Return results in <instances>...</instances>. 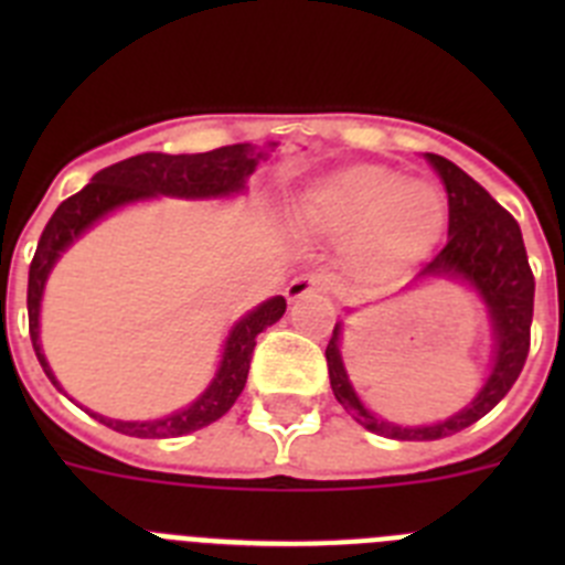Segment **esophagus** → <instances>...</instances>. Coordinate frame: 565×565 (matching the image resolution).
<instances>
[{
  "mask_svg": "<svg viewBox=\"0 0 565 565\" xmlns=\"http://www.w3.org/2000/svg\"><path fill=\"white\" fill-rule=\"evenodd\" d=\"M319 294H328V279L319 277V274H299L286 286L288 302H297V299L306 297H319Z\"/></svg>",
  "mask_w": 565,
  "mask_h": 565,
  "instance_id": "obj_1",
  "label": "esophagus"
}]
</instances>
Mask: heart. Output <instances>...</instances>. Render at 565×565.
Masks as SVG:
<instances>
[{
    "instance_id": "obj_1",
    "label": "heart",
    "mask_w": 565,
    "mask_h": 565,
    "mask_svg": "<svg viewBox=\"0 0 565 565\" xmlns=\"http://www.w3.org/2000/svg\"><path fill=\"white\" fill-rule=\"evenodd\" d=\"M297 217L322 237H344L342 259L362 279H387L441 234L444 194L422 178L384 167H344L308 183Z\"/></svg>"
}]
</instances>
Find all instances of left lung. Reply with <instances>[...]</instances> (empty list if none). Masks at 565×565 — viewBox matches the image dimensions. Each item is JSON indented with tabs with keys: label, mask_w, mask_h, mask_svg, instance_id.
<instances>
[{
	"label": "left lung",
	"mask_w": 565,
	"mask_h": 565,
	"mask_svg": "<svg viewBox=\"0 0 565 565\" xmlns=\"http://www.w3.org/2000/svg\"><path fill=\"white\" fill-rule=\"evenodd\" d=\"M427 161L433 163L447 189L450 234H447V246L422 268L418 279L452 277L476 288L487 306L495 348H492L489 379L461 413L438 424H427V427H402V424L373 416L359 402L351 379L344 373L342 353H339V326L333 328V337L326 348L333 396L364 430L384 438H398V441H436V438L461 433L463 427L487 416L521 376L523 362L529 356V328H532V311H535V277L529 268L526 246H523L515 217L452 161L433 152H427Z\"/></svg>",
	"instance_id": "left-lung-1"
}]
</instances>
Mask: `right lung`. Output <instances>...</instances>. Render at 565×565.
<instances>
[{
	"label": "right lung",
	"instance_id": "1",
	"mask_svg": "<svg viewBox=\"0 0 565 565\" xmlns=\"http://www.w3.org/2000/svg\"><path fill=\"white\" fill-rule=\"evenodd\" d=\"M259 158H263V152L252 149L248 143H232V147L198 154H135V158L113 163V167L93 174V181L82 192L67 198L53 212L42 237H39L36 254H33L28 274L30 342H33V351H36L39 364L44 367L50 382L58 387L56 376H53L42 353V344H39V308H42V291L50 268L56 266V259L62 257V252H67V246H73V239H78V234H84L93 223L102 221L104 214L127 206V203L147 201L154 194L198 201V198H228V194L243 192L248 174L257 169ZM282 313H286V299L271 297L239 319L232 333H228L226 344H223L221 367L214 373L212 384L203 391V396L194 398L183 411L172 413L167 418H154V422H118V418L96 416V413L93 416L107 424V427H113V430L124 433V436L138 438L186 436V433L201 430L206 424L217 422V418L232 411V404L237 402V396L246 387L248 364H252L257 337L268 326H274Z\"/></svg>",
	"mask_w": 565,
	"mask_h": 565
}]
</instances>
